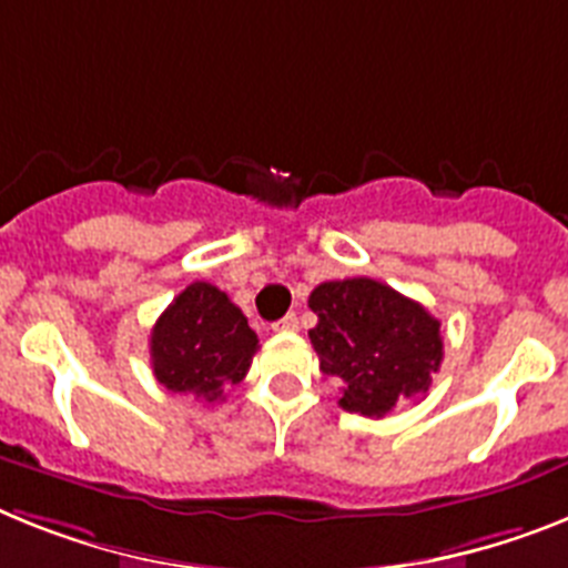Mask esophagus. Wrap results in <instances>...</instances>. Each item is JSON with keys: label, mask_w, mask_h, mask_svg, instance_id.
Instances as JSON below:
<instances>
[{"label": "esophagus", "mask_w": 568, "mask_h": 568, "mask_svg": "<svg viewBox=\"0 0 568 568\" xmlns=\"http://www.w3.org/2000/svg\"><path fill=\"white\" fill-rule=\"evenodd\" d=\"M297 328H300L297 314H285L283 321L274 323V332H297Z\"/></svg>", "instance_id": "esophagus-1"}]
</instances>
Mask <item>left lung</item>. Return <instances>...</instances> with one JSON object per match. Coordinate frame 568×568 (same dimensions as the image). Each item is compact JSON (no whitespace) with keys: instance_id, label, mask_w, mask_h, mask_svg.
Wrapping results in <instances>:
<instances>
[{"instance_id":"obj_1","label":"left lung","mask_w":568,"mask_h":568,"mask_svg":"<svg viewBox=\"0 0 568 568\" xmlns=\"http://www.w3.org/2000/svg\"><path fill=\"white\" fill-rule=\"evenodd\" d=\"M317 326L308 332L321 373L341 381V407L384 418L422 398L438 373L442 323L389 285L352 276L321 283L308 297Z\"/></svg>"}]
</instances>
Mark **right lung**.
<instances>
[{"mask_svg": "<svg viewBox=\"0 0 568 568\" xmlns=\"http://www.w3.org/2000/svg\"><path fill=\"white\" fill-rule=\"evenodd\" d=\"M260 341L240 306L211 283L187 285L164 308L150 335L152 373L170 393L199 404L225 398L227 384H240Z\"/></svg>", "mask_w": 568, "mask_h": 568, "instance_id": "1", "label": "right lung"}]
</instances>
